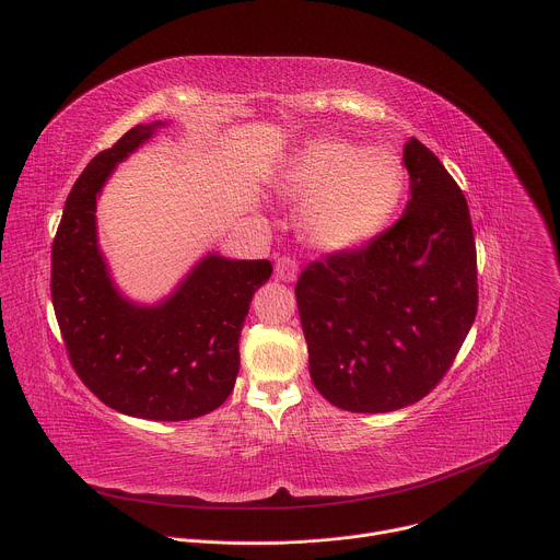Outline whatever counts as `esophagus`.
Returning <instances> with one entry per match:
<instances>
[{
  "label": "esophagus",
  "mask_w": 560,
  "mask_h": 560,
  "mask_svg": "<svg viewBox=\"0 0 560 560\" xmlns=\"http://www.w3.org/2000/svg\"><path fill=\"white\" fill-rule=\"evenodd\" d=\"M275 275H277V279H281V281H285V283H290V281H294V279H296V275H299V266H296V261H294V259L283 257V259H279V261H277V266H275Z\"/></svg>",
  "instance_id": "34e87169"
}]
</instances>
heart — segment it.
Masks as SVG:
<instances>
[{
  "mask_svg": "<svg viewBox=\"0 0 560 560\" xmlns=\"http://www.w3.org/2000/svg\"><path fill=\"white\" fill-rule=\"evenodd\" d=\"M406 186L404 162L392 150L341 137L307 141L277 179V192L301 206V234L324 253L370 244L392 223Z\"/></svg>",
  "mask_w": 560,
  "mask_h": 560,
  "instance_id": "1",
  "label": "heart"
}]
</instances>
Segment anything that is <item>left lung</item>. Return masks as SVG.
Returning <instances> with one entry per match:
<instances>
[{
	"instance_id": "1",
	"label": "left lung",
	"mask_w": 560,
	"mask_h": 560,
	"mask_svg": "<svg viewBox=\"0 0 560 560\" xmlns=\"http://www.w3.org/2000/svg\"><path fill=\"white\" fill-rule=\"evenodd\" d=\"M410 201L352 253L310 264L296 281L310 376L348 412L412 406L445 376L478 305L467 201L419 139L404 148Z\"/></svg>"
}]
</instances>
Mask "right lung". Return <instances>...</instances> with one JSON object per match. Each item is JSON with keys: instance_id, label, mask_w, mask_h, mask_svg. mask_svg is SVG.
<instances>
[{"instance_id": "right-lung-1", "label": "right lung", "mask_w": 560, "mask_h": 560, "mask_svg": "<svg viewBox=\"0 0 560 560\" xmlns=\"http://www.w3.org/2000/svg\"><path fill=\"white\" fill-rule=\"evenodd\" d=\"M164 126L130 128L79 175L52 242L50 294L70 363L100 401L137 419L188 421L230 396L238 337L272 264L208 253L162 301L121 294L100 250L97 197L117 164Z\"/></svg>"}]
</instances>
